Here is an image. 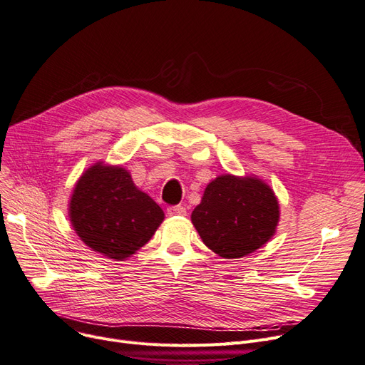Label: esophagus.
Listing matches in <instances>:
<instances>
[{
  "instance_id": "1",
  "label": "esophagus",
  "mask_w": 365,
  "mask_h": 365,
  "mask_svg": "<svg viewBox=\"0 0 365 365\" xmlns=\"http://www.w3.org/2000/svg\"><path fill=\"white\" fill-rule=\"evenodd\" d=\"M187 210L182 205H175V207H169L168 208V215L170 217H177V215H185Z\"/></svg>"
}]
</instances>
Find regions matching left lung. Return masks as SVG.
Returning a JSON list of instances; mask_svg holds the SVG:
<instances>
[{
    "label": "left lung",
    "mask_w": 365,
    "mask_h": 365,
    "mask_svg": "<svg viewBox=\"0 0 365 365\" xmlns=\"http://www.w3.org/2000/svg\"><path fill=\"white\" fill-rule=\"evenodd\" d=\"M279 220V200L256 175H218L192 212L203 244L223 259H240L264 247Z\"/></svg>",
    "instance_id": "8db88e82"
}]
</instances>
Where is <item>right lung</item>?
<instances>
[{"label":"right lung","instance_id":"obj_1","mask_svg":"<svg viewBox=\"0 0 365 365\" xmlns=\"http://www.w3.org/2000/svg\"><path fill=\"white\" fill-rule=\"evenodd\" d=\"M68 218L86 247L125 260L147 244L165 212L133 182L130 172L97 162L79 177L68 200Z\"/></svg>","mask_w":365,"mask_h":365}]
</instances>
